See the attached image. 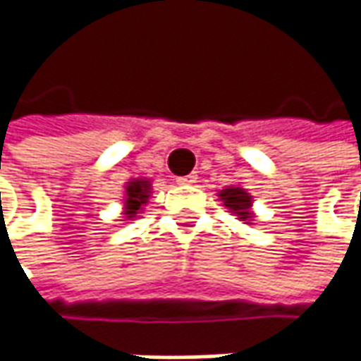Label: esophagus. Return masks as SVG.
<instances>
[{"mask_svg":"<svg viewBox=\"0 0 361 361\" xmlns=\"http://www.w3.org/2000/svg\"><path fill=\"white\" fill-rule=\"evenodd\" d=\"M197 178H199V176H197L195 173L185 174V176H176V183H178V185H195V183H197Z\"/></svg>","mask_w":361,"mask_h":361,"instance_id":"34e87169","label":"esophagus"}]
</instances>
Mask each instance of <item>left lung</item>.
I'll return each instance as SVG.
<instances>
[{"instance_id":"1","label":"left lung","mask_w":361,"mask_h":361,"mask_svg":"<svg viewBox=\"0 0 361 361\" xmlns=\"http://www.w3.org/2000/svg\"><path fill=\"white\" fill-rule=\"evenodd\" d=\"M219 197H221V201L225 202V207L229 209L231 213H235V215L239 216L241 221H249L251 219V195L241 187H227L223 188L221 192H219Z\"/></svg>"}]
</instances>
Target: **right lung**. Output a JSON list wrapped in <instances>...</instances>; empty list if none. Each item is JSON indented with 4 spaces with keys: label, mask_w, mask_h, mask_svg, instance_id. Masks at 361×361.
<instances>
[{
    "label": "right lung",
    "mask_w": 361,
    "mask_h": 361,
    "mask_svg": "<svg viewBox=\"0 0 361 361\" xmlns=\"http://www.w3.org/2000/svg\"><path fill=\"white\" fill-rule=\"evenodd\" d=\"M148 192H150V183L148 180H132L128 183V187H126V213L124 215L134 216L138 211H140V207L148 201Z\"/></svg>",
    "instance_id": "obj_1"
}]
</instances>
